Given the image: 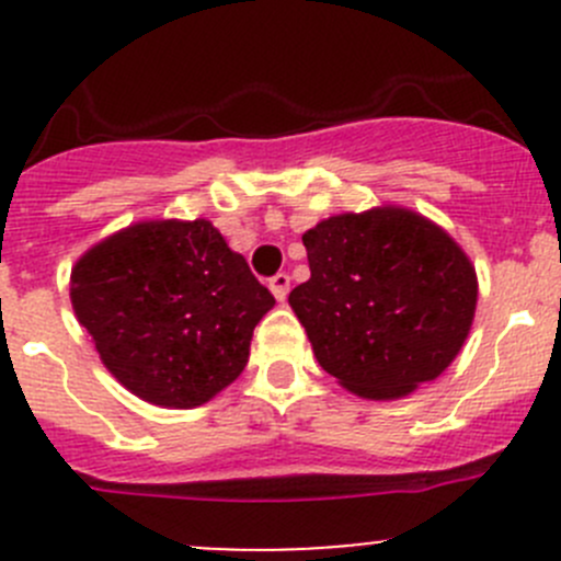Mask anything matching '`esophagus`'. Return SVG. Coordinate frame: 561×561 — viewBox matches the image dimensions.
Returning <instances> with one entry per match:
<instances>
[{
	"label": "esophagus",
	"instance_id": "obj_1",
	"mask_svg": "<svg viewBox=\"0 0 561 561\" xmlns=\"http://www.w3.org/2000/svg\"><path fill=\"white\" fill-rule=\"evenodd\" d=\"M268 287H271V293H274L276 301H285L287 293H290V276H287V274H276L274 279L268 282Z\"/></svg>",
	"mask_w": 561,
	"mask_h": 561
}]
</instances>
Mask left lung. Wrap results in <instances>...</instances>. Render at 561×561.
Here are the masks:
<instances>
[{
	"label": "left lung",
	"instance_id": "left-lung-1",
	"mask_svg": "<svg viewBox=\"0 0 561 561\" xmlns=\"http://www.w3.org/2000/svg\"><path fill=\"white\" fill-rule=\"evenodd\" d=\"M290 307L317 364L360 399L396 401L454 364L478 307L472 260L412 208L336 214L304 233Z\"/></svg>",
	"mask_w": 561,
	"mask_h": 561
}]
</instances>
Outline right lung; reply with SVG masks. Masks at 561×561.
<instances>
[{
    "instance_id": "add662e5",
    "label": "right lung",
    "mask_w": 561,
    "mask_h": 561,
    "mask_svg": "<svg viewBox=\"0 0 561 561\" xmlns=\"http://www.w3.org/2000/svg\"><path fill=\"white\" fill-rule=\"evenodd\" d=\"M70 301L105 369L165 410L228 388L274 307L208 219H140L98 241L72 265Z\"/></svg>"
}]
</instances>
